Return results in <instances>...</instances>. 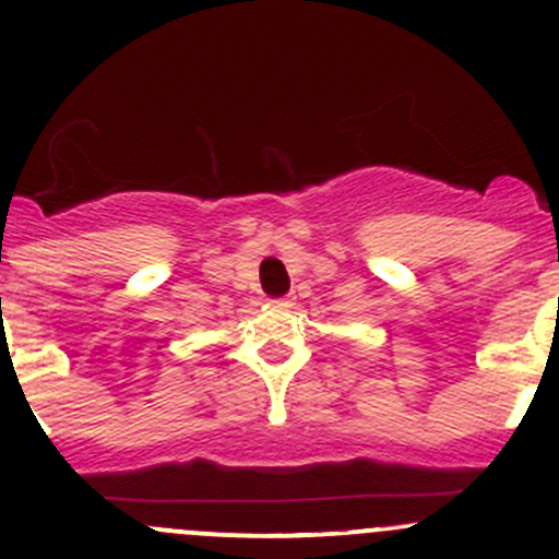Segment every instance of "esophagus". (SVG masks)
Returning a JSON list of instances; mask_svg holds the SVG:
<instances>
[{
    "instance_id": "obj_1",
    "label": "esophagus",
    "mask_w": 559,
    "mask_h": 559,
    "mask_svg": "<svg viewBox=\"0 0 559 559\" xmlns=\"http://www.w3.org/2000/svg\"><path fill=\"white\" fill-rule=\"evenodd\" d=\"M273 306H278V308H292V306H295V302H292V297H275Z\"/></svg>"
}]
</instances>
